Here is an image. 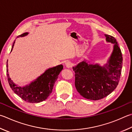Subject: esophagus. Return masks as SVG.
<instances>
[{"instance_id":"esophagus-1","label":"esophagus","mask_w":132,"mask_h":132,"mask_svg":"<svg viewBox=\"0 0 132 132\" xmlns=\"http://www.w3.org/2000/svg\"><path fill=\"white\" fill-rule=\"evenodd\" d=\"M65 65L68 68H70L72 67V63L70 61H66L65 62Z\"/></svg>"}]
</instances>
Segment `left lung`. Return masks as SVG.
Wrapping results in <instances>:
<instances>
[{
	"label": "left lung",
	"instance_id": "1",
	"mask_svg": "<svg viewBox=\"0 0 132 132\" xmlns=\"http://www.w3.org/2000/svg\"><path fill=\"white\" fill-rule=\"evenodd\" d=\"M106 42L113 44V50L104 66L89 64L84 61L73 67L75 87L85 99L97 100L110 94L117 88L120 78L123 58L116 39L105 35Z\"/></svg>",
	"mask_w": 132,
	"mask_h": 132
}]
</instances>
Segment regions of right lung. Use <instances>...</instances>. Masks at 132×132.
Wrapping results in <instances>:
<instances>
[{"mask_svg": "<svg viewBox=\"0 0 132 132\" xmlns=\"http://www.w3.org/2000/svg\"><path fill=\"white\" fill-rule=\"evenodd\" d=\"M28 34L29 33L26 32L18 36L17 37H24ZM15 41L12 46L11 52L13 50ZM63 68V65L59 64L53 68L48 69L29 84L20 87L14 83L10 77L8 71V64L7 62V76L9 85L15 94L18 95L21 99L26 102L32 103H39L47 99L51 94L54 84L58 79V75Z\"/></svg>", "mask_w": 132, "mask_h": 132, "instance_id": "add662e5", "label": "right lung"}]
</instances>
